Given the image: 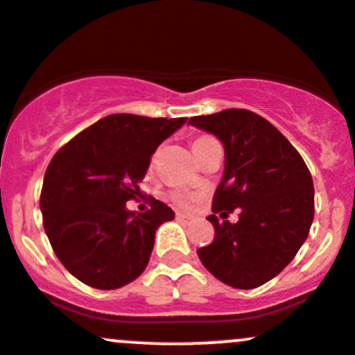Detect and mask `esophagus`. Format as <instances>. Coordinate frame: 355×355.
Returning a JSON list of instances; mask_svg holds the SVG:
<instances>
[{
	"label": "esophagus",
	"mask_w": 355,
	"mask_h": 355,
	"mask_svg": "<svg viewBox=\"0 0 355 355\" xmlns=\"http://www.w3.org/2000/svg\"><path fill=\"white\" fill-rule=\"evenodd\" d=\"M176 218H178V220H181V222H186V224H188V222H191V220H193L191 215L182 214V211H178V214H176Z\"/></svg>",
	"instance_id": "34e87169"
}]
</instances>
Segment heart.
Here are the masks:
<instances>
[{
  "instance_id": "1",
  "label": "heart",
  "mask_w": 355,
  "mask_h": 355,
  "mask_svg": "<svg viewBox=\"0 0 355 355\" xmlns=\"http://www.w3.org/2000/svg\"><path fill=\"white\" fill-rule=\"evenodd\" d=\"M210 141H214V138L207 137V135H200V137H196L195 140H193V150H195V152L200 150V148L205 147L207 144H210ZM173 198H174V202H176V203L184 205V203H188L189 196L184 195V193H174Z\"/></svg>"
}]
</instances>
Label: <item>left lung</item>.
<instances>
[{
  "mask_svg": "<svg viewBox=\"0 0 355 355\" xmlns=\"http://www.w3.org/2000/svg\"><path fill=\"white\" fill-rule=\"evenodd\" d=\"M224 145L225 166L214 195V214L239 220H208L215 239L200 248L203 266L220 282L254 288L279 275L304 244L314 217L313 178L291 141L261 116L225 109L189 118Z\"/></svg>",
  "mask_w": 355,
  "mask_h": 355,
  "instance_id": "8db88e82",
  "label": "left lung"
}]
</instances>
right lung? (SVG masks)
<instances>
[{
    "label": "right lung",
    "mask_w": 355,
    "mask_h": 355,
    "mask_svg": "<svg viewBox=\"0 0 355 355\" xmlns=\"http://www.w3.org/2000/svg\"><path fill=\"white\" fill-rule=\"evenodd\" d=\"M188 118L111 114L76 135L49 162L41 193L44 231L64 268L101 291L141 275L155 231L174 211L152 198L150 210L131 211L153 152Z\"/></svg>",
    "instance_id": "add662e5"
}]
</instances>
